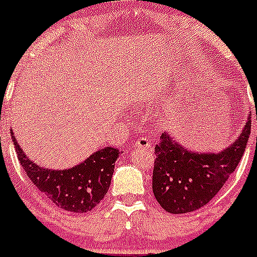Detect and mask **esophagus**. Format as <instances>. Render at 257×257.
<instances>
[{
	"label": "esophagus",
	"instance_id": "esophagus-1",
	"mask_svg": "<svg viewBox=\"0 0 257 257\" xmlns=\"http://www.w3.org/2000/svg\"><path fill=\"white\" fill-rule=\"evenodd\" d=\"M134 147L150 148L151 147V142L147 140V138H140V140L134 141Z\"/></svg>",
	"mask_w": 257,
	"mask_h": 257
}]
</instances>
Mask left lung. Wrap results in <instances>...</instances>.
Listing matches in <instances>:
<instances>
[{"mask_svg": "<svg viewBox=\"0 0 257 257\" xmlns=\"http://www.w3.org/2000/svg\"><path fill=\"white\" fill-rule=\"evenodd\" d=\"M257 119V116H256ZM251 133L247 115L238 138L219 152H196L164 133L155 147L152 190L156 200L172 214L194 212L223 188L243 156Z\"/></svg>", "mask_w": 257, "mask_h": 257, "instance_id": "1", "label": "left lung"}]
</instances>
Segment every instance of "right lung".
<instances>
[{
    "label": "right lung",
    "instance_id": "right-lung-1",
    "mask_svg": "<svg viewBox=\"0 0 257 257\" xmlns=\"http://www.w3.org/2000/svg\"><path fill=\"white\" fill-rule=\"evenodd\" d=\"M11 138L21 167L30 181L50 200L64 210L86 213L99 204L109 190L114 166L120 152L104 147L71 169L50 170L31 161L24 153L14 132Z\"/></svg>",
    "mask_w": 257,
    "mask_h": 257
}]
</instances>
